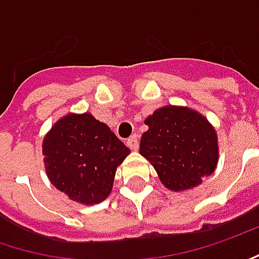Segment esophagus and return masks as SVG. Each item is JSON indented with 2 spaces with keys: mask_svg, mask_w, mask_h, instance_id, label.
Here are the masks:
<instances>
[{
  "mask_svg": "<svg viewBox=\"0 0 259 259\" xmlns=\"http://www.w3.org/2000/svg\"><path fill=\"white\" fill-rule=\"evenodd\" d=\"M126 146H128L131 150H137V149H139V136H137V134H133L130 139L126 140Z\"/></svg>",
  "mask_w": 259,
  "mask_h": 259,
  "instance_id": "34e87169",
  "label": "esophagus"
}]
</instances>
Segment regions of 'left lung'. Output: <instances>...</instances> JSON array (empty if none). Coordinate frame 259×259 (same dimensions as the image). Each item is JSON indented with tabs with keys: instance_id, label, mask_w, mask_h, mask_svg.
<instances>
[{
	"instance_id": "left-lung-1",
	"label": "left lung",
	"mask_w": 259,
	"mask_h": 259,
	"mask_svg": "<svg viewBox=\"0 0 259 259\" xmlns=\"http://www.w3.org/2000/svg\"><path fill=\"white\" fill-rule=\"evenodd\" d=\"M140 153L162 184L174 192L199 186L218 162V139L213 126L199 112L181 106H165L144 120Z\"/></svg>"
}]
</instances>
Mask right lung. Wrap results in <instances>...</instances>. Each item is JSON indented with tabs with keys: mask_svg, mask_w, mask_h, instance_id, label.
I'll return each instance as SVG.
<instances>
[{
	"mask_svg": "<svg viewBox=\"0 0 259 259\" xmlns=\"http://www.w3.org/2000/svg\"><path fill=\"white\" fill-rule=\"evenodd\" d=\"M42 153L51 184L75 202L94 205L110 194L130 149L91 113H69L48 131Z\"/></svg>",
	"mask_w": 259,
	"mask_h": 259,
	"instance_id": "obj_1",
	"label": "right lung"
}]
</instances>
